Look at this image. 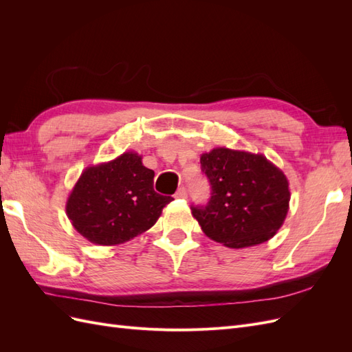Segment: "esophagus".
<instances>
[{
  "instance_id": "34e87169",
  "label": "esophagus",
  "mask_w": 352,
  "mask_h": 352,
  "mask_svg": "<svg viewBox=\"0 0 352 352\" xmlns=\"http://www.w3.org/2000/svg\"><path fill=\"white\" fill-rule=\"evenodd\" d=\"M175 197H176V198H186V197H188L186 188H185V186H180V188L177 189V192L175 194Z\"/></svg>"
}]
</instances>
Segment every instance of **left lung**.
<instances>
[{"label":"left lung","instance_id":"1","mask_svg":"<svg viewBox=\"0 0 352 352\" xmlns=\"http://www.w3.org/2000/svg\"><path fill=\"white\" fill-rule=\"evenodd\" d=\"M210 180L208 204L192 207L206 235L229 248H247L276 235L289 210V182L263 154L219 146L201 155Z\"/></svg>","mask_w":352,"mask_h":352}]
</instances>
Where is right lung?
<instances>
[{
    "label": "right lung",
    "instance_id": "right-lung-1",
    "mask_svg": "<svg viewBox=\"0 0 352 352\" xmlns=\"http://www.w3.org/2000/svg\"><path fill=\"white\" fill-rule=\"evenodd\" d=\"M172 197L154 190V172L142 155L127 151L82 172L66 202L80 235L97 245H119L155 225Z\"/></svg>",
    "mask_w": 352,
    "mask_h": 352
}]
</instances>
